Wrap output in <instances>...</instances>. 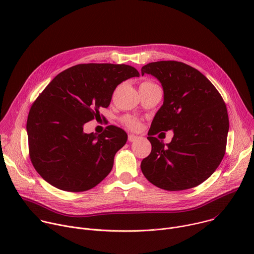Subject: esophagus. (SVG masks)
I'll use <instances>...</instances> for the list:
<instances>
[{
  "label": "esophagus",
  "mask_w": 254,
  "mask_h": 254,
  "mask_svg": "<svg viewBox=\"0 0 254 254\" xmlns=\"http://www.w3.org/2000/svg\"><path fill=\"white\" fill-rule=\"evenodd\" d=\"M137 137H138V136H136V135H134V134H128V141L132 142V141H134Z\"/></svg>",
  "instance_id": "esophagus-1"
}]
</instances>
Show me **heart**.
Returning <instances> with one entry per match:
<instances>
[{
	"label": "heart",
	"instance_id": "b5f03b06",
	"mask_svg": "<svg viewBox=\"0 0 254 254\" xmlns=\"http://www.w3.org/2000/svg\"><path fill=\"white\" fill-rule=\"evenodd\" d=\"M141 84H154V83L151 81H144ZM121 121L124 126H126L127 127H128L129 129H132V130H137L141 126L140 121L137 118H134L131 116H125L122 118Z\"/></svg>",
	"mask_w": 254,
	"mask_h": 254
}]
</instances>
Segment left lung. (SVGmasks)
Segmentation results:
<instances>
[{
  "mask_svg": "<svg viewBox=\"0 0 254 254\" xmlns=\"http://www.w3.org/2000/svg\"><path fill=\"white\" fill-rule=\"evenodd\" d=\"M144 73L162 83L164 103L148 132L152 152L141 161V172L167 191L194 188L215 172L225 155L226 104L206 76L183 62H152L141 67V75ZM170 129L174 131L170 144L154 136Z\"/></svg>",
  "mask_w": 254,
  "mask_h": 254,
  "instance_id": "left-lung-1",
  "label": "left lung"
}]
</instances>
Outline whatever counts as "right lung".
<instances>
[{
  "mask_svg": "<svg viewBox=\"0 0 254 254\" xmlns=\"http://www.w3.org/2000/svg\"><path fill=\"white\" fill-rule=\"evenodd\" d=\"M135 76L138 71L126 64H78L60 72L36 98L27 121L29 156L46 182L84 192L111 173L127 132L108 126L99 134L85 133L83 125L100 117L120 83Z\"/></svg>",
  "mask_w": 254,
  "mask_h": 254,
  "instance_id": "add662e5",
  "label": "right lung"
}]
</instances>
